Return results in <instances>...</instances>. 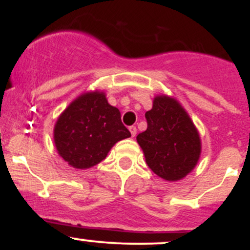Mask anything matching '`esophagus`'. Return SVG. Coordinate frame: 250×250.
I'll return each instance as SVG.
<instances>
[{"mask_svg": "<svg viewBox=\"0 0 250 250\" xmlns=\"http://www.w3.org/2000/svg\"><path fill=\"white\" fill-rule=\"evenodd\" d=\"M129 131H130V134H131V136H135V135H136V127H135V125H130V127H129Z\"/></svg>", "mask_w": 250, "mask_h": 250, "instance_id": "1", "label": "esophagus"}]
</instances>
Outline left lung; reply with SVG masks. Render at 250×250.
I'll list each match as a JSON object with an SVG mask.
<instances>
[{"label": "left lung", "mask_w": 250, "mask_h": 250, "mask_svg": "<svg viewBox=\"0 0 250 250\" xmlns=\"http://www.w3.org/2000/svg\"><path fill=\"white\" fill-rule=\"evenodd\" d=\"M146 119L148 127L136 140L148 167L166 181L187 176L201 155L199 131L187 111L177 100L159 95Z\"/></svg>", "instance_id": "left-lung-1"}]
</instances>
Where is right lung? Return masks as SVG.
<instances>
[{"mask_svg": "<svg viewBox=\"0 0 250 250\" xmlns=\"http://www.w3.org/2000/svg\"><path fill=\"white\" fill-rule=\"evenodd\" d=\"M130 136L121 113L103 91L80 95L64 109L54 128L57 153L76 169H88L105 159L116 142Z\"/></svg>", "mask_w": 250, "mask_h": 250, "instance_id": "add662e5", "label": "right lung"}]
</instances>
